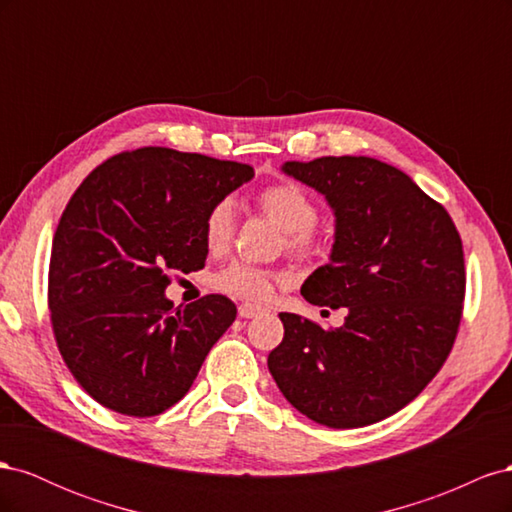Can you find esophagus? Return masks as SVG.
Here are the masks:
<instances>
[{
	"instance_id": "34e87169",
	"label": "esophagus",
	"mask_w": 512,
	"mask_h": 512,
	"mask_svg": "<svg viewBox=\"0 0 512 512\" xmlns=\"http://www.w3.org/2000/svg\"><path fill=\"white\" fill-rule=\"evenodd\" d=\"M260 314H262V309L256 307V305H252V303H241V305H239V316H241V318H256V316H260Z\"/></svg>"
}]
</instances>
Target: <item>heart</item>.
Wrapping results in <instances>:
<instances>
[{
    "instance_id": "1",
    "label": "heart",
    "mask_w": 512,
    "mask_h": 512,
    "mask_svg": "<svg viewBox=\"0 0 512 512\" xmlns=\"http://www.w3.org/2000/svg\"><path fill=\"white\" fill-rule=\"evenodd\" d=\"M258 207L288 235V247L297 254H314L320 247L316 230L318 207L301 185L292 181L273 183L256 198ZM235 232V207L228 198L215 203L205 218V241L209 250H224ZM282 277L247 262H232L213 277V286L228 297L252 303L267 301Z\"/></svg>"
}]
</instances>
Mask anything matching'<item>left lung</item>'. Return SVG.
Here are the masks:
<instances>
[{"mask_svg":"<svg viewBox=\"0 0 512 512\" xmlns=\"http://www.w3.org/2000/svg\"><path fill=\"white\" fill-rule=\"evenodd\" d=\"M288 177L335 215L329 265L301 286L305 301L346 307L339 329L282 312L267 359L282 395L333 429L399 412L451 352L466 294L461 237L446 209L399 168L365 156L286 162Z\"/></svg>","mask_w":512,"mask_h":512,"instance_id":"obj_1","label":"left lung"}]
</instances>
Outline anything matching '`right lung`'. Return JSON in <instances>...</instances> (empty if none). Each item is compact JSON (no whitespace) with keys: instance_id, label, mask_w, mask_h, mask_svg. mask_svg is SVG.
<instances>
[{"instance_id":"1","label":"right lung","mask_w":512,"mask_h":512,"mask_svg":"<svg viewBox=\"0 0 512 512\" xmlns=\"http://www.w3.org/2000/svg\"><path fill=\"white\" fill-rule=\"evenodd\" d=\"M252 177L247 164L141 147L72 194L53 237L49 309L68 369L104 408L143 418L175 406L235 322L222 294L175 309L164 290L170 273L205 267L209 209Z\"/></svg>"}]
</instances>
